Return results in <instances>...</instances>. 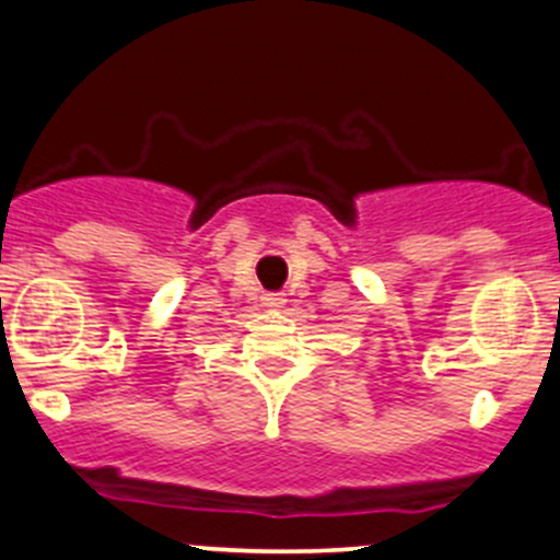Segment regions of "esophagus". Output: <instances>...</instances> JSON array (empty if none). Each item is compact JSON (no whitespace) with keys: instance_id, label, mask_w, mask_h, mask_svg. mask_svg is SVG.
Returning a JSON list of instances; mask_svg holds the SVG:
<instances>
[{"instance_id":"obj_1","label":"esophagus","mask_w":560,"mask_h":560,"mask_svg":"<svg viewBox=\"0 0 560 560\" xmlns=\"http://www.w3.org/2000/svg\"><path fill=\"white\" fill-rule=\"evenodd\" d=\"M262 303L268 308H281V306H284V298H281V295H265Z\"/></svg>"}]
</instances>
